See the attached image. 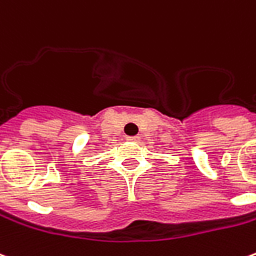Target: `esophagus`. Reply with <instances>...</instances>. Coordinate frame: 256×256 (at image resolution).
I'll return each mask as SVG.
<instances>
[{
    "label": "esophagus",
    "instance_id": "obj_1",
    "mask_svg": "<svg viewBox=\"0 0 256 256\" xmlns=\"http://www.w3.org/2000/svg\"><path fill=\"white\" fill-rule=\"evenodd\" d=\"M128 141H140V137L138 136H133V137H128Z\"/></svg>",
    "mask_w": 256,
    "mask_h": 256
}]
</instances>
